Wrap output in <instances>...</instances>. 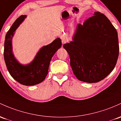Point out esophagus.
I'll return each mask as SVG.
<instances>
[{
    "label": "esophagus",
    "mask_w": 121,
    "mask_h": 121,
    "mask_svg": "<svg viewBox=\"0 0 121 121\" xmlns=\"http://www.w3.org/2000/svg\"><path fill=\"white\" fill-rule=\"evenodd\" d=\"M61 39L62 43H63V44H65V43H66L68 42V39L66 37L61 36Z\"/></svg>",
    "instance_id": "obj_1"
}]
</instances>
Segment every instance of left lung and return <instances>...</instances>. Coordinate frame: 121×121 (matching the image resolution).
Returning <instances> with one entry per match:
<instances>
[{"mask_svg": "<svg viewBox=\"0 0 121 121\" xmlns=\"http://www.w3.org/2000/svg\"><path fill=\"white\" fill-rule=\"evenodd\" d=\"M78 80L97 83L112 72L119 54L118 33L104 14L95 12L83 25H77L72 41L63 45Z\"/></svg>", "mask_w": 121, "mask_h": 121, "instance_id": "8db88e82", "label": "left lung"}]
</instances>
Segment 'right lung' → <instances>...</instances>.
Masks as SVG:
<instances>
[{
    "label": "right lung",
    "instance_id": "add662e5",
    "mask_svg": "<svg viewBox=\"0 0 121 121\" xmlns=\"http://www.w3.org/2000/svg\"><path fill=\"white\" fill-rule=\"evenodd\" d=\"M26 18L21 15L15 21L7 33L4 41V57L7 68L16 81L25 86H34L43 82L48 73L52 58L61 47V41L56 38L50 44L38 50L35 57L28 64H22L14 56L13 50V38L15 31Z\"/></svg>",
    "mask_w": 121,
    "mask_h": 121
}]
</instances>
